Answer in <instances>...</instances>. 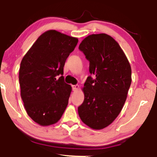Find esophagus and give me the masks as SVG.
Listing matches in <instances>:
<instances>
[{
    "instance_id": "1",
    "label": "esophagus",
    "mask_w": 157,
    "mask_h": 157,
    "mask_svg": "<svg viewBox=\"0 0 157 157\" xmlns=\"http://www.w3.org/2000/svg\"><path fill=\"white\" fill-rule=\"evenodd\" d=\"M72 89H73V91H76L77 90L79 89V85H78V84L73 85V86H72Z\"/></svg>"
}]
</instances>
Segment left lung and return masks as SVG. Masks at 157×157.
Returning <instances> with one entry per match:
<instances>
[{
  "instance_id": "1",
  "label": "left lung",
  "mask_w": 157,
  "mask_h": 157,
  "mask_svg": "<svg viewBox=\"0 0 157 157\" xmlns=\"http://www.w3.org/2000/svg\"><path fill=\"white\" fill-rule=\"evenodd\" d=\"M79 49L89 62L84 84V100L78 107L81 120L94 129L107 127L118 116L132 82V69L119 44L106 34H91Z\"/></svg>"
}]
</instances>
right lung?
Listing matches in <instances>:
<instances>
[{
	"label": "right lung",
	"mask_w": 157,
	"mask_h": 157,
	"mask_svg": "<svg viewBox=\"0 0 157 157\" xmlns=\"http://www.w3.org/2000/svg\"><path fill=\"white\" fill-rule=\"evenodd\" d=\"M78 43L77 38L48 30L37 39L21 61V98L28 116L41 125L56 123L67 107L71 86L64 82L63 67Z\"/></svg>",
	"instance_id": "right-lung-1"
}]
</instances>
